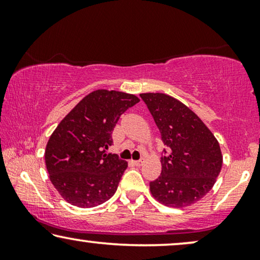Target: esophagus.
Listing matches in <instances>:
<instances>
[{"instance_id": "34e87169", "label": "esophagus", "mask_w": 260, "mask_h": 260, "mask_svg": "<svg viewBox=\"0 0 260 260\" xmlns=\"http://www.w3.org/2000/svg\"><path fill=\"white\" fill-rule=\"evenodd\" d=\"M134 163H135V165H136L137 167H141V166L143 165V163H144V158L138 159V161H134Z\"/></svg>"}]
</instances>
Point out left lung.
Masks as SVG:
<instances>
[{"mask_svg": "<svg viewBox=\"0 0 260 260\" xmlns=\"http://www.w3.org/2000/svg\"><path fill=\"white\" fill-rule=\"evenodd\" d=\"M140 95L169 148L161 157V175L150 182L151 195L168 207L193 205L212 189L221 170L219 142L183 103L165 93Z\"/></svg>", "mask_w": 260, "mask_h": 260, "instance_id": "8db88e82", "label": "left lung"}]
</instances>
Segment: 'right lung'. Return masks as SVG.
<instances>
[{"instance_id": "right-lung-1", "label": "right lung", "mask_w": 260, "mask_h": 260, "mask_svg": "<svg viewBox=\"0 0 260 260\" xmlns=\"http://www.w3.org/2000/svg\"><path fill=\"white\" fill-rule=\"evenodd\" d=\"M138 102L135 94L97 90L59 123L46 145L45 161L49 180L63 200L91 208L113 197L127 162L106 150L120 115Z\"/></svg>"}]
</instances>
